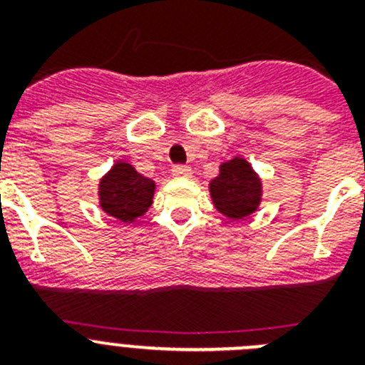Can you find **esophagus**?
Listing matches in <instances>:
<instances>
[{"mask_svg": "<svg viewBox=\"0 0 365 365\" xmlns=\"http://www.w3.org/2000/svg\"><path fill=\"white\" fill-rule=\"evenodd\" d=\"M172 173L175 177H190V175H192V168H190V166H182V164H179V166H173Z\"/></svg>", "mask_w": 365, "mask_h": 365, "instance_id": "1", "label": "esophagus"}]
</instances>
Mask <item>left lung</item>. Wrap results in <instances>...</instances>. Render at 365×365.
Listing matches in <instances>:
<instances>
[{
  "label": "left lung",
  "instance_id": "obj_1",
  "mask_svg": "<svg viewBox=\"0 0 365 365\" xmlns=\"http://www.w3.org/2000/svg\"><path fill=\"white\" fill-rule=\"evenodd\" d=\"M219 214L232 221L248 217L259 208L263 185L254 168L243 157H234L219 166V175L208 185Z\"/></svg>",
  "mask_w": 365,
  "mask_h": 365
}]
</instances>
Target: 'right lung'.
I'll use <instances>...</instances> for the list:
<instances>
[{
	"instance_id": "add662e5",
	"label": "right lung",
	"mask_w": 365,
	"mask_h": 365,
	"mask_svg": "<svg viewBox=\"0 0 365 365\" xmlns=\"http://www.w3.org/2000/svg\"><path fill=\"white\" fill-rule=\"evenodd\" d=\"M155 182L125 160H117L100 179V208L122 222H133L148 212L153 202Z\"/></svg>"
}]
</instances>
